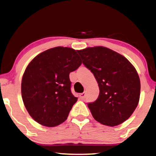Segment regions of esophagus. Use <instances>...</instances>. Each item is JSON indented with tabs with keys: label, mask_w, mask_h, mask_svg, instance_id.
I'll return each instance as SVG.
<instances>
[{
	"label": "esophagus",
	"mask_w": 156,
	"mask_h": 156,
	"mask_svg": "<svg viewBox=\"0 0 156 156\" xmlns=\"http://www.w3.org/2000/svg\"><path fill=\"white\" fill-rule=\"evenodd\" d=\"M80 98L81 99H84L86 98V92H83L80 94Z\"/></svg>",
	"instance_id": "1"
}]
</instances>
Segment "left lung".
Returning a JSON list of instances; mask_svg holds the SVG:
<instances>
[{"label":"left lung","instance_id":"obj_1","mask_svg":"<svg viewBox=\"0 0 156 156\" xmlns=\"http://www.w3.org/2000/svg\"><path fill=\"white\" fill-rule=\"evenodd\" d=\"M77 52L99 85V97L88 105L92 115L107 126L122 123L132 116L140 99V81L136 68L123 55L104 46Z\"/></svg>","mask_w":156,"mask_h":156}]
</instances>
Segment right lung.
Wrapping results in <instances>:
<instances>
[{
  "mask_svg": "<svg viewBox=\"0 0 156 156\" xmlns=\"http://www.w3.org/2000/svg\"><path fill=\"white\" fill-rule=\"evenodd\" d=\"M81 63L76 51L63 46L48 49L30 62L22 79L21 93L33 119L49 127L67 119L77 101L71 93L69 74Z\"/></svg>",
  "mask_w": 156,
  "mask_h": 156,
  "instance_id": "add662e5",
  "label": "right lung"
}]
</instances>
